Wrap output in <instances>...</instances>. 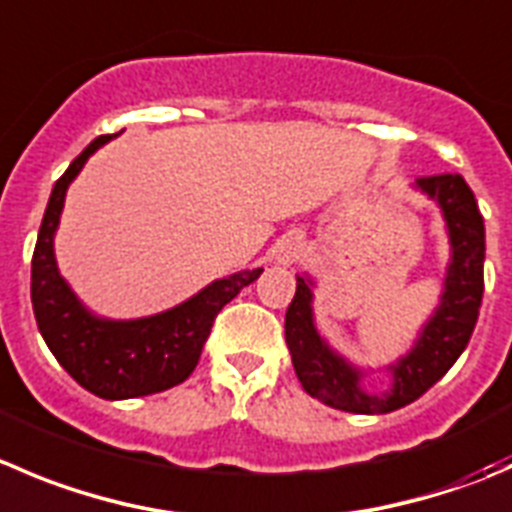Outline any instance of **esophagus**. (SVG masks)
<instances>
[{
	"mask_svg": "<svg viewBox=\"0 0 512 512\" xmlns=\"http://www.w3.org/2000/svg\"><path fill=\"white\" fill-rule=\"evenodd\" d=\"M300 257H302V237L297 235V232H290V235H285L280 242H277V250H275L277 265H295Z\"/></svg>",
	"mask_w": 512,
	"mask_h": 512,
	"instance_id": "esophagus-1",
	"label": "esophagus"
}]
</instances>
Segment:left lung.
I'll list each match as a JSON object with an SVG mask.
<instances>
[{"label":"left lung","instance_id":"left-lung-1","mask_svg":"<svg viewBox=\"0 0 512 512\" xmlns=\"http://www.w3.org/2000/svg\"><path fill=\"white\" fill-rule=\"evenodd\" d=\"M423 195L438 202L450 237V265L440 305L423 325L413 350L390 365L393 388L372 395L362 390L365 372L337 355L320 337L312 315V280L297 275V290L285 315V340L292 367L307 395L335 410L357 415H382L405 408L428 393L463 355L478 322L483 302L485 225L473 190L460 175L420 177Z\"/></svg>","mask_w":512,"mask_h":512}]
</instances>
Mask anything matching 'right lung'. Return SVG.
I'll list each match as a JSON object with an SVG mask.
<instances>
[{
    "label": "right lung",
    "mask_w": 512,
    "mask_h": 512,
    "mask_svg": "<svg viewBox=\"0 0 512 512\" xmlns=\"http://www.w3.org/2000/svg\"><path fill=\"white\" fill-rule=\"evenodd\" d=\"M109 140L112 135L89 142L54 182L32 255V307L52 355L84 390L104 400H130L175 388L192 375L217 312L237 297L242 287L255 282L262 267L215 280L190 300L160 315L107 320L89 312L59 275L54 232L67 187L84 162Z\"/></svg>",
    "instance_id": "obj_1"
}]
</instances>
